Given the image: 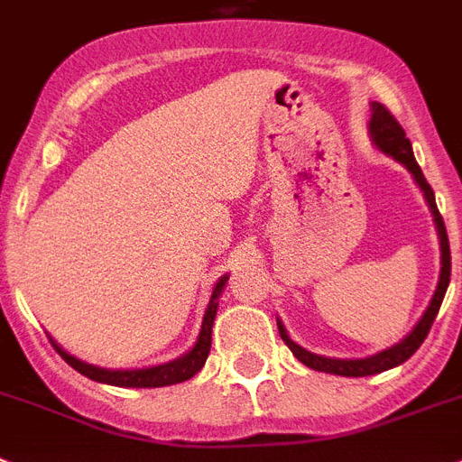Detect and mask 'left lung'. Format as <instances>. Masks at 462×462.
I'll return each instance as SVG.
<instances>
[{
    "instance_id": "1",
    "label": "left lung",
    "mask_w": 462,
    "mask_h": 462,
    "mask_svg": "<svg viewBox=\"0 0 462 462\" xmlns=\"http://www.w3.org/2000/svg\"><path fill=\"white\" fill-rule=\"evenodd\" d=\"M369 133H372V140L376 142V147L381 149V152L393 156V159L400 161V163H404V168H407V171L413 175V180L419 182L420 191L425 193V200H428L430 210H432V215H435L437 231H439L441 273H439V282H437L435 294H432V301H430L428 310L423 313L419 325L411 329V334H409L407 338H402L400 344L393 346V348L372 355V357H365V360H337V357H322V355L309 353V350H303L301 346H297L290 337H287L285 327H282V322L278 320L280 338L285 341L287 348L294 353V357H297L299 362H303V365L315 369V372L337 374V376H372V374H381L385 372V369H393V366L409 360V357L420 348L425 337H428L430 327H432V322H435L441 301H444V294H447L448 280H451V250H448L447 226H444V219H441L439 210H437L435 191H432V187H430L428 180L423 177V171H420L416 159H413L411 142H409L407 133H404V128L400 125V121L390 114V109L385 107V105H381V102H372Z\"/></svg>"
}]
</instances>
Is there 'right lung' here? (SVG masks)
<instances>
[{
	"mask_svg": "<svg viewBox=\"0 0 462 462\" xmlns=\"http://www.w3.org/2000/svg\"><path fill=\"white\" fill-rule=\"evenodd\" d=\"M226 280L228 275H224V278L215 285V290H212L210 306H208V310H205L203 315V327H200L196 346H193L187 355H182L180 360H172L168 362V365L149 366V369H130V372H112V369H100V366L86 365V362L77 360V357H72V355L65 353L60 346L55 344L53 338H51V344H53V348L60 353L62 360L72 366V369H77V372L84 374V376L93 378V381H100V383L118 385V388H163V385L182 383V381H189L193 374H199L200 369H203L205 360H208V355H210L212 322H215L217 315V297L222 294Z\"/></svg>",
	"mask_w": 462,
	"mask_h": 462,
	"instance_id": "right-lung-1",
	"label": "right lung"
}]
</instances>
